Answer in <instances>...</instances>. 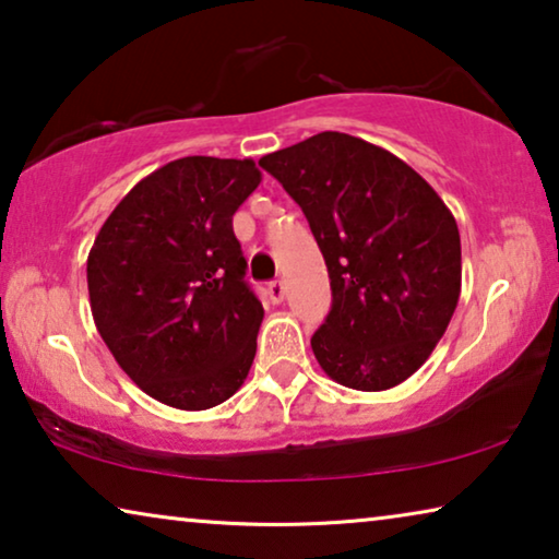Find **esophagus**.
I'll return each instance as SVG.
<instances>
[{
	"instance_id": "obj_1",
	"label": "esophagus",
	"mask_w": 559,
	"mask_h": 559,
	"mask_svg": "<svg viewBox=\"0 0 559 559\" xmlns=\"http://www.w3.org/2000/svg\"><path fill=\"white\" fill-rule=\"evenodd\" d=\"M269 298L273 304H281L283 298H286V283H283V281L269 283Z\"/></svg>"
}]
</instances>
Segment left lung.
I'll list each match as a JSON object with an SVG mask.
<instances>
[{"mask_svg":"<svg viewBox=\"0 0 559 559\" xmlns=\"http://www.w3.org/2000/svg\"><path fill=\"white\" fill-rule=\"evenodd\" d=\"M301 205L326 261L331 311L316 361L341 386L386 391L429 359L462 294L460 228L389 150L319 132L258 160Z\"/></svg>","mask_w":559,"mask_h":559,"instance_id":"8db88e82","label":"left lung"}]
</instances>
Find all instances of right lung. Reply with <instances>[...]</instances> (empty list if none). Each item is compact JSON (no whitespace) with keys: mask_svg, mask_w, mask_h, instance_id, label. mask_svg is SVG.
<instances>
[{"mask_svg":"<svg viewBox=\"0 0 559 559\" xmlns=\"http://www.w3.org/2000/svg\"><path fill=\"white\" fill-rule=\"evenodd\" d=\"M261 182L251 157L190 155L138 182L87 255L95 326L160 404L203 412L243 386L263 306L233 215Z\"/></svg>","mask_w":559,"mask_h":559,"instance_id":"right-lung-1","label":"right lung"}]
</instances>
